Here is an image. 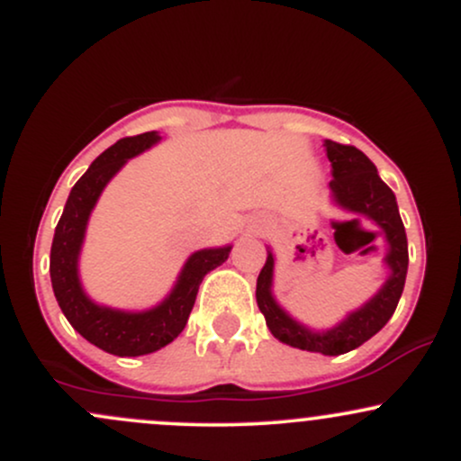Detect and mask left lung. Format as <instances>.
I'll return each mask as SVG.
<instances>
[{
	"mask_svg": "<svg viewBox=\"0 0 461 461\" xmlns=\"http://www.w3.org/2000/svg\"><path fill=\"white\" fill-rule=\"evenodd\" d=\"M325 151L331 162L333 176L330 182L331 201L345 212L364 216L382 230L385 247H388L384 258L388 279L377 290V294H373L362 308L348 312L347 319L333 325L331 330H312L293 319L273 297L275 253L271 247H267V264L258 275L256 299L258 308L267 319V327L279 342L301 348V351L340 356L364 345L393 319L403 294L410 258H407V236L396 197L379 177L377 167L351 145L325 140ZM348 223H356V221H348Z\"/></svg>",
	"mask_w": 461,
	"mask_h": 461,
	"instance_id": "left-lung-1",
	"label": "left lung"
}]
</instances>
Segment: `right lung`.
Here are the masks:
<instances>
[{"label": "right lung", "mask_w": 461, "mask_h": 461, "mask_svg": "<svg viewBox=\"0 0 461 461\" xmlns=\"http://www.w3.org/2000/svg\"><path fill=\"white\" fill-rule=\"evenodd\" d=\"M156 142H160V134L145 131V134L116 140L102 156L95 158L88 171L77 179L76 186L68 193L65 210L56 225L54 242H51V288H54L62 314L71 322L73 330L86 338L91 345L119 357L147 356L176 340L186 327L190 310L197 299L199 284L210 271L221 267L231 251V245L194 251L184 264L182 273L177 275L171 293L149 310H114L95 303L84 293L77 262L95 203L110 179L125 167V162L147 151Z\"/></svg>", "instance_id": "right-lung-1"}]
</instances>
